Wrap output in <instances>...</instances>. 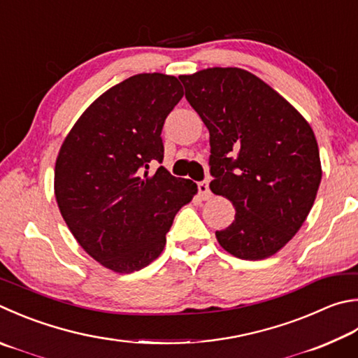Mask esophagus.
Returning a JSON list of instances; mask_svg holds the SVG:
<instances>
[{"mask_svg":"<svg viewBox=\"0 0 358 358\" xmlns=\"http://www.w3.org/2000/svg\"><path fill=\"white\" fill-rule=\"evenodd\" d=\"M199 186V194H200V197L201 199H210L211 197V191H210V183H208V181L205 180V181H200V183L197 185Z\"/></svg>","mask_w":358,"mask_h":358,"instance_id":"obj_1","label":"esophagus"}]
</instances>
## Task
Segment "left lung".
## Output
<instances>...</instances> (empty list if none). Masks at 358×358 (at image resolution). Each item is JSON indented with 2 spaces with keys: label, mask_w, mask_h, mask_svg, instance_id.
Instances as JSON below:
<instances>
[{
  "label": "left lung",
  "mask_w": 358,
  "mask_h": 358,
  "mask_svg": "<svg viewBox=\"0 0 358 358\" xmlns=\"http://www.w3.org/2000/svg\"><path fill=\"white\" fill-rule=\"evenodd\" d=\"M210 131L211 191L236 214L216 231L224 250L264 259L287 245L315 203L320 148L302 114L250 71L213 67L178 76Z\"/></svg>",
  "instance_id": "1"
}]
</instances>
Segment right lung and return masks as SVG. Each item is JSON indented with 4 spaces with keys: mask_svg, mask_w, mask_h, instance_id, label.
<instances>
[{
    "mask_svg": "<svg viewBox=\"0 0 358 358\" xmlns=\"http://www.w3.org/2000/svg\"><path fill=\"white\" fill-rule=\"evenodd\" d=\"M183 96L175 76L139 73L101 94L64 139L55 196L84 250L106 269L131 274L157 259L166 233L197 185L159 167L166 117Z\"/></svg>",
    "mask_w": 358,
    "mask_h": 358,
    "instance_id": "right-lung-1",
    "label": "right lung"
}]
</instances>
